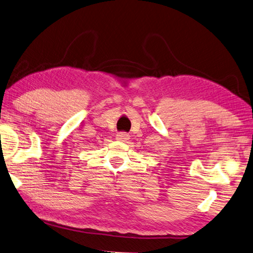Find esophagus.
Instances as JSON below:
<instances>
[{
  "instance_id": "1",
  "label": "esophagus",
  "mask_w": 253,
  "mask_h": 253,
  "mask_svg": "<svg viewBox=\"0 0 253 253\" xmlns=\"http://www.w3.org/2000/svg\"><path fill=\"white\" fill-rule=\"evenodd\" d=\"M130 135L126 133V132H120V133L117 134V139L120 140V141H126V140H129Z\"/></svg>"
}]
</instances>
